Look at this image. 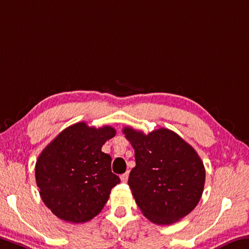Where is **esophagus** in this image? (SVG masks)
I'll list each match as a JSON object with an SVG mask.
<instances>
[{
  "label": "esophagus",
  "mask_w": 249,
  "mask_h": 249,
  "mask_svg": "<svg viewBox=\"0 0 249 249\" xmlns=\"http://www.w3.org/2000/svg\"><path fill=\"white\" fill-rule=\"evenodd\" d=\"M121 179H122V181H127V179H128V173L126 172V173H124V174H122L121 175Z\"/></svg>",
  "instance_id": "34e87169"
}]
</instances>
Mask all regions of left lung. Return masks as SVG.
<instances>
[{
	"mask_svg": "<svg viewBox=\"0 0 249 249\" xmlns=\"http://www.w3.org/2000/svg\"><path fill=\"white\" fill-rule=\"evenodd\" d=\"M123 133L135 151L128 185L144 216L154 224L171 225L188 215L205 184V167L195 149L167 128L145 135L126 126Z\"/></svg>",
	"mask_w": 249,
	"mask_h": 249,
	"instance_id": "obj_1",
	"label": "left lung"
}]
</instances>
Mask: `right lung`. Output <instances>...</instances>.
<instances>
[{"label":"right lung","instance_id":"1","mask_svg":"<svg viewBox=\"0 0 249 249\" xmlns=\"http://www.w3.org/2000/svg\"><path fill=\"white\" fill-rule=\"evenodd\" d=\"M115 134L110 126L95 128L80 122L43 149L35 178L43 203L58 218L85 223L103 210L112 188L121 181L110 169V156L102 152Z\"/></svg>","mask_w":249,"mask_h":249}]
</instances>
